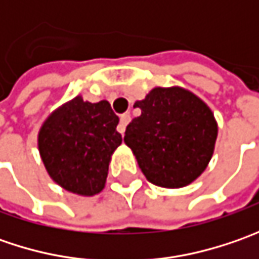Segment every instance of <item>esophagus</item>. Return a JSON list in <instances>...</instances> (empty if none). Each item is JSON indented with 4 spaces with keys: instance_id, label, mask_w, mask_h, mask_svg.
<instances>
[{
    "instance_id": "1",
    "label": "esophagus",
    "mask_w": 259,
    "mask_h": 259,
    "mask_svg": "<svg viewBox=\"0 0 259 259\" xmlns=\"http://www.w3.org/2000/svg\"><path fill=\"white\" fill-rule=\"evenodd\" d=\"M130 121H131V116H130V114L121 115L119 125H118V131H119L121 134H124L125 133V128H126V125H128V122H130Z\"/></svg>"
}]
</instances>
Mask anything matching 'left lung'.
Instances as JSON below:
<instances>
[{
	"instance_id": "1",
	"label": "left lung",
	"mask_w": 259,
	"mask_h": 259,
	"mask_svg": "<svg viewBox=\"0 0 259 259\" xmlns=\"http://www.w3.org/2000/svg\"><path fill=\"white\" fill-rule=\"evenodd\" d=\"M134 106L141 115L128 124L124 141L147 180L170 189L196 180L213 154L218 125L212 111L182 88H155Z\"/></svg>"
}]
</instances>
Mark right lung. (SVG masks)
I'll use <instances>...</instances> for the list:
<instances>
[{"label": "right lung", "instance_id": "add662e5", "mask_svg": "<svg viewBox=\"0 0 259 259\" xmlns=\"http://www.w3.org/2000/svg\"><path fill=\"white\" fill-rule=\"evenodd\" d=\"M118 122L108 101L91 104L80 96L53 112L38 134V150L50 177L72 193H99L111 155L122 143Z\"/></svg>", "mask_w": 259, "mask_h": 259}]
</instances>
